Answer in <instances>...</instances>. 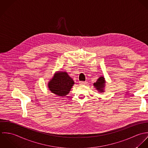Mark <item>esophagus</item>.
Returning <instances> with one entry per match:
<instances>
[{
  "instance_id": "obj_1",
  "label": "esophagus",
  "mask_w": 148,
  "mask_h": 148,
  "mask_svg": "<svg viewBox=\"0 0 148 148\" xmlns=\"http://www.w3.org/2000/svg\"><path fill=\"white\" fill-rule=\"evenodd\" d=\"M87 84L86 82H84V81H81V82H79V84L81 85H86Z\"/></svg>"
}]
</instances>
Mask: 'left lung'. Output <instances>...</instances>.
<instances>
[{"instance_id": "obj_1", "label": "left lung", "mask_w": 148, "mask_h": 148, "mask_svg": "<svg viewBox=\"0 0 148 148\" xmlns=\"http://www.w3.org/2000/svg\"><path fill=\"white\" fill-rule=\"evenodd\" d=\"M93 86L95 89L97 90V91L101 93L105 92V88L106 86V80L103 76H101L97 80L96 82L93 84Z\"/></svg>"}]
</instances>
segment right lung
I'll return each instance as SVG.
<instances>
[{"instance_id": "obj_1", "label": "right lung", "mask_w": 148, "mask_h": 148, "mask_svg": "<svg viewBox=\"0 0 148 148\" xmlns=\"http://www.w3.org/2000/svg\"><path fill=\"white\" fill-rule=\"evenodd\" d=\"M74 85L73 79L66 71H58L47 84L49 89L52 93L60 97L67 95Z\"/></svg>"}]
</instances>
